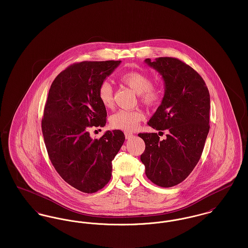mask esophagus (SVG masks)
I'll return each mask as SVG.
<instances>
[{"label":"esophagus","instance_id":"34e87169","mask_svg":"<svg viewBox=\"0 0 248 248\" xmlns=\"http://www.w3.org/2000/svg\"><path fill=\"white\" fill-rule=\"evenodd\" d=\"M124 136H125L126 140H130V139H132V138L134 137V134L129 133V132H125V133H124Z\"/></svg>","mask_w":248,"mask_h":248}]
</instances>
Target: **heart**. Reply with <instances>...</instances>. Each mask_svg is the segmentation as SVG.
<instances>
[{
  "label": "heart",
  "mask_w": 248,
  "mask_h": 248,
  "mask_svg": "<svg viewBox=\"0 0 248 248\" xmlns=\"http://www.w3.org/2000/svg\"><path fill=\"white\" fill-rule=\"evenodd\" d=\"M120 82L139 94L140 101L150 108L159 106L164 97V90L160 85L153 84L152 78L140 71H127L120 75ZM98 98L105 108L113 106V89L108 81L100 83ZM144 115L140 110H119L109 118V124L114 129L133 131L136 129Z\"/></svg>",
  "instance_id": "b5f03b06"
}]
</instances>
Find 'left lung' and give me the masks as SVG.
<instances>
[{"instance_id": "8db88e82", "label": "left lung", "mask_w": 248, "mask_h": 248, "mask_svg": "<svg viewBox=\"0 0 248 248\" xmlns=\"http://www.w3.org/2000/svg\"><path fill=\"white\" fill-rule=\"evenodd\" d=\"M145 62L165 81V96L148 124L164 134L140 133L145 142L140 155L147 177L157 186L170 188L186 179L198 164L209 132L210 94L200 74L176 58Z\"/></svg>"}]
</instances>
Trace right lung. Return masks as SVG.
Listing matches in <instances>:
<instances>
[{
	"label": "right lung",
	"instance_id": "add662e5",
	"mask_svg": "<svg viewBox=\"0 0 248 248\" xmlns=\"http://www.w3.org/2000/svg\"><path fill=\"white\" fill-rule=\"evenodd\" d=\"M120 63H74L59 73L49 89L42 119L49 159L60 177L85 193L108 184L111 162L125 140L121 130L107 131L99 140H92L89 134L90 128L106 124V108L97 91Z\"/></svg>",
	"mask_w": 248,
	"mask_h": 248
}]
</instances>
